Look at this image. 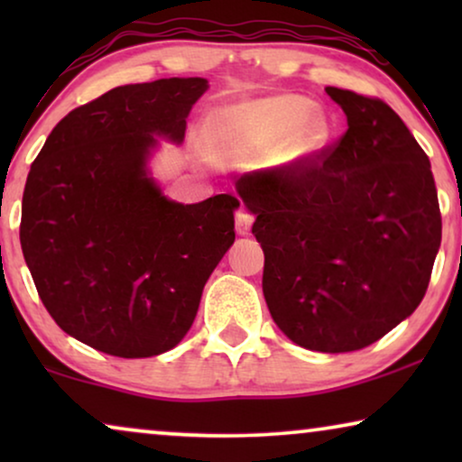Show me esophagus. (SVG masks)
Returning a JSON list of instances; mask_svg holds the SVG:
<instances>
[{
	"instance_id": "1",
	"label": "esophagus",
	"mask_w": 462,
	"mask_h": 462,
	"mask_svg": "<svg viewBox=\"0 0 462 462\" xmlns=\"http://www.w3.org/2000/svg\"><path fill=\"white\" fill-rule=\"evenodd\" d=\"M252 223H254V214H250L248 210H239L236 214V231L239 236H248Z\"/></svg>"
}]
</instances>
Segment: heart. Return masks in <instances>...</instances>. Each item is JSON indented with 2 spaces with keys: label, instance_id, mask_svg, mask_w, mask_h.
<instances>
[{
  "label": "heart",
  "instance_id": "1",
  "mask_svg": "<svg viewBox=\"0 0 462 462\" xmlns=\"http://www.w3.org/2000/svg\"><path fill=\"white\" fill-rule=\"evenodd\" d=\"M212 141L223 155L258 157L275 151L280 162H300L330 141V124L300 97H267L225 106L212 117Z\"/></svg>",
  "mask_w": 462,
  "mask_h": 462
}]
</instances>
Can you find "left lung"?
<instances>
[{
	"label": "left lung",
	"instance_id": "8db88e82",
	"mask_svg": "<svg viewBox=\"0 0 462 462\" xmlns=\"http://www.w3.org/2000/svg\"><path fill=\"white\" fill-rule=\"evenodd\" d=\"M334 147L236 182L264 252L263 294L292 343L364 349L414 313L441 244L431 163L381 98L340 88Z\"/></svg>",
	"mask_w": 462,
	"mask_h": 462
}]
</instances>
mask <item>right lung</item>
Returning <instances> with one entry per match:
<instances>
[{"mask_svg": "<svg viewBox=\"0 0 462 462\" xmlns=\"http://www.w3.org/2000/svg\"><path fill=\"white\" fill-rule=\"evenodd\" d=\"M204 78L113 88L50 132L23 193L21 245L37 294L69 337L116 357L185 338L236 242L237 198L179 204L149 172L157 138L182 143Z\"/></svg>", "mask_w": 462, "mask_h": 462, "instance_id": "add662e5", "label": "right lung"}]
</instances>
